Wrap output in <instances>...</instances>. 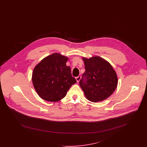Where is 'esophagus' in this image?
I'll return each instance as SVG.
<instances>
[{
    "label": "esophagus",
    "mask_w": 147,
    "mask_h": 147,
    "mask_svg": "<svg viewBox=\"0 0 147 147\" xmlns=\"http://www.w3.org/2000/svg\"><path fill=\"white\" fill-rule=\"evenodd\" d=\"M76 79L77 80V83H78L79 82V80H80V79H81V76H78V77L76 78Z\"/></svg>",
    "instance_id": "obj_1"
}]
</instances>
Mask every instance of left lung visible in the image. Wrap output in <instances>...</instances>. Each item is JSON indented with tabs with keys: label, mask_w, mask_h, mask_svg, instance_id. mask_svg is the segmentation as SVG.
<instances>
[{
	"label": "left lung",
	"mask_w": 147,
	"mask_h": 147,
	"mask_svg": "<svg viewBox=\"0 0 147 147\" xmlns=\"http://www.w3.org/2000/svg\"><path fill=\"white\" fill-rule=\"evenodd\" d=\"M83 59L85 71L79 84L86 98L95 102L110 96L118 83L117 74L111 65L100 57Z\"/></svg>",
	"instance_id": "left-lung-1"
}]
</instances>
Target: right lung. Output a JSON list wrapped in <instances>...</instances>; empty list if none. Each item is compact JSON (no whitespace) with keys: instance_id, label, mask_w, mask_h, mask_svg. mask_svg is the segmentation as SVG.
Listing matches in <instances>:
<instances>
[{"instance_id":"right-lung-1","label":"right lung","mask_w":147,"mask_h":147,"mask_svg":"<svg viewBox=\"0 0 147 147\" xmlns=\"http://www.w3.org/2000/svg\"><path fill=\"white\" fill-rule=\"evenodd\" d=\"M68 58L55 53L45 58L35 67L32 80L35 90L42 99L56 102L64 98L73 84L70 67L66 65Z\"/></svg>"}]
</instances>
